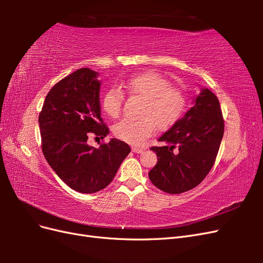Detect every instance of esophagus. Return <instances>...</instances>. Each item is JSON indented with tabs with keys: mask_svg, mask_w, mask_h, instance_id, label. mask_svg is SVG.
<instances>
[{
	"mask_svg": "<svg viewBox=\"0 0 263 263\" xmlns=\"http://www.w3.org/2000/svg\"><path fill=\"white\" fill-rule=\"evenodd\" d=\"M132 150H133V153H135V154H141L142 151H144L141 148H137V147H133Z\"/></svg>",
	"mask_w": 263,
	"mask_h": 263,
	"instance_id": "esophagus-1",
	"label": "esophagus"
}]
</instances>
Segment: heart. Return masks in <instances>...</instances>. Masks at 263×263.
Here are the masks:
<instances>
[{
	"instance_id": "1",
	"label": "heart",
	"mask_w": 263,
	"mask_h": 263,
	"mask_svg": "<svg viewBox=\"0 0 263 263\" xmlns=\"http://www.w3.org/2000/svg\"><path fill=\"white\" fill-rule=\"evenodd\" d=\"M124 87L135 97L146 101L139 121L123 119L113 127L115 136L127 144L140 146L153 135L157 127L168 129L184 113L187 104L185 93L180 87L171 85L169 79L154 71L140 73L124 82ZM124 92L118 87H109L102 100L105 113L117 117L122 112Z\"/></svg>"
}]
</instances>
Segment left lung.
Here are the masks:
<instances>
[{
  "label": "left lung",
  "instance_id": "1",
  "mask_svg": "<svg viewBox=\"0 0 263 263\" xmlns=\"http://www.w3.org/2000/svg\"><path fill=\"white\" fill-rule=\"evenodd\" d=\"M224 128L217 97L202 89L193 107L158 139L164 145L150 148L158 157L148 174L153 184L170 194L197 186L216 160Z\"/></svg>",
  "mask_w": 263,
  "mask_h": 263
}]
</instances>
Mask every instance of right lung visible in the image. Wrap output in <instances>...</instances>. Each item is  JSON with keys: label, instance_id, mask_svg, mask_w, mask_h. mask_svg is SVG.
<instances>
[{"label": "right lung", "instance_id": "1", "mask_svg": "<svg viewBox=\"0 0 263 263\" xmlns=\"http://www.w3.org/2000/svg\"><path fill=\"white\" fill-rule=\"evenodd\" d=\"M98 72L82 68L55 83L39 113L42 150L66 184L80 193H95L113 181L130 147L112 138L94 148L90 136L104 139L109 129L101 117Z\"/></svg>", "mask_w": 263, "mask_h": 263}]
</instances>
